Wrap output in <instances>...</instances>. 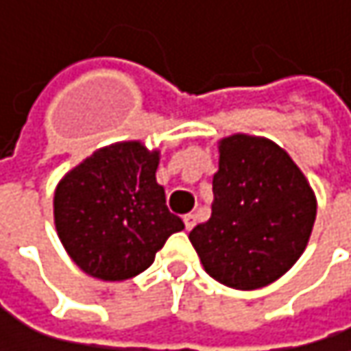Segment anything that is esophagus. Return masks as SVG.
<instances>
[{
  "mask_svg": "<svg viewBox=\"0 0 351 351\" xmlns=\"http://www.w3.org/2000/svg\"><path fill=\"white\" fill-rule=\"evenodd\" d=\"M195 221H197V215H195V213H188V215H184V223H186V230H191V228L195 226Z\"/></svg>",
  "mask_w": 351,
  "mask_h": 351,
  "instance_id": "obj_1",
  "label": "esophagus"
}]
</instances>
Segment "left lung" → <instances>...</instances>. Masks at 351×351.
Listing matches in <instances>:
<instances>
[{
    "mask_svg": "<svg viewBox=\"0 0 351 351\" xmlns=\"http://www.w3.org/2000/svg\"><path fill=\"white\" fill-rule=\"evenodd\" d=\"M317 202L286 149L234 134L219 141L212 217L189 232L204 269L223 286L258 289L304 254Z\"/></svg>",
    "mask_w": 351,
    "mask_h": 351,
    "instance_id": "left-lung-1",
    "label": "left lung"
}]
</instances>
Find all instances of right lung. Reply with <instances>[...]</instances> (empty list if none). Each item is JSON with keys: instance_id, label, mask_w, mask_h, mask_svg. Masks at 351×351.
<instances>
[{"instance_id": "right-lung-1", "label": "right lung", "mask_w": 351, "mask_h": 351, "mask_svg": "<svg viewBox=\"0 0 351 351\" xmlns=\"http://www.w3.org/2000/svg\"><path fill=\"white\" fill-rule=\"evenodd\" d=\"M160 152L119 141L93 152L56 188L53 219L65 252L91 278L121 282L147 269L184 221L156 182Z\"/></svg>"}]
</instances>
